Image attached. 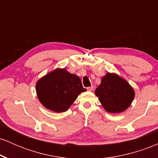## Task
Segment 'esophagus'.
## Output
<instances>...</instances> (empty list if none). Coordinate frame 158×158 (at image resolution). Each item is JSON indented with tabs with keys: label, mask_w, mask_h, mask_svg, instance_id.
I'll return each instance as SVG.
<instances>
[{
	"label": "esophagus",
	"mask_w": 158,
	"mask_h": 158,
	"mask_svg": "<svg viewBox=\"0 0 158 158\" xmlns=\"http://www.w3.org/2000/svg\"><path fill=\"white\" fill-rule=\"evenodd\" d=\"M93 89H94V87L93 86L88 87V88H87V90H89V91H92V90H93Z\"/></svg>",
	"instance_id": "esophagus-1"
}]
</instances>
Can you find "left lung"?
<instances>
[{"label": "left lung", "instance_id": "left-lung-1", "mask_svg": "<svg viewBox=\"0 0 158 158\" xmlns=\"http://www.w3.org/2000/svg\"><path fill=\"white\" fill-rule=\"evenodd\" d=\"M95 94L102 106L109 113H120L126 110L135 97L131 86L123 78L115 73H106Z\"/></svg>", "mask_w": 158, "mask_h": 158}]
</instances>
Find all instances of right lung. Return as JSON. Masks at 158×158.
<instances>
[{
    "label": "right lung",
    "instance_id": "obj_1",
    "mask_svg": "<svg viewBox=\"0 0 158 158\" xmlns=\"http://www.w3.org/2000/svg\"><path fill=\"white\" fill-rule=\"evenodd\" d=\"M36 92L41 104L55 112L65 111L79 94L86 91L79 77L64 68L56 69L36 83Z\"/></svg>",
    "mask_w": 158,
    "mask_h": 158
}]
</instances>
